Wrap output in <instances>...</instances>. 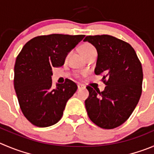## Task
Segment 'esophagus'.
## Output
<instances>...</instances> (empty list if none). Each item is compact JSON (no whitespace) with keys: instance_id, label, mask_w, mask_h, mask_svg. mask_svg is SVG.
<instances>
[{"instance_id":"1","label":"esophagus","mask_w":154,"mask_h":154,"mask_svg":"<svg viewBox=\"0 0 154 154\" xmlns=\"http://www.w3.org/2000/svg\"><path fill=\"white\" fill-rule=\"evenodd\" d=\"M77 85H78V88L79 89H81V88H84V86H83L82 85H81V84H78Z\"/></svg>"}]
</instances>
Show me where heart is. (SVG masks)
I'll return each mask as SVG.
<instances>
[{"label": "heart", "instance_id": "obj_1", "mask_svg": "<svg viewBox=\"0 0 154 154\" xmlns=\"http://www.w3.org/2000/svg\"><path fill=\"white\" fill-rule=\"evenodd\" d=\"M93 51H96L95 48H94L93 45H91L89 43H85L82 45L81 47V52L83 54V56H85L86 54H88V53L91 52Z\"/></svg>", "mask_w": 154, "mask_h": 154}]
</instances>
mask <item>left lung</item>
Returning a JSON list of instances; mask_svg holds the SVG:
<instances>
[{
    "mask_svg": "<svg viewBox=\"0 0 154 154\" xmlns=\"http://www.w3.org/2000/svg\"><path fill=\"white\" fill-rule=\"evenodd\" d=\"M97 51L94 72L103 74V91L88 86L85 100L92 122L105 129L119 126L129 118L142 92L143 70L134 48L128 43L108 35L86 36Z\"/></svg>",
    "mask_w": 154,
    "mask_h": 154,
    "instance_id": "obj_1",
    "label": "left lung"
}]
</instances>
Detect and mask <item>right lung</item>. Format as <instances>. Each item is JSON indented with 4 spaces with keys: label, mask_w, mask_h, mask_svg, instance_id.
I'll list each match as a JSON object with an SVG mask.
<instances>
[{
    "label": "right lung",
    "mask_w": 154,
    "mask_h": 154,
    "mask_svg": "<svg viewBox=\"0 0 154 154\" xmlns=\"http://www.w3.org/2000/svg\"><path fill=\"white\" fill-rule=\"evenodd\" d=\"M84 35L52 34L33 38L23 46L14 66V88L23 115L32 125L48 127L62 118L67 100L78 87L71 80L53 87L54 67L62 66Z\"/></svg>",
    "instance_id": "add662e5"
}]
</instances>
